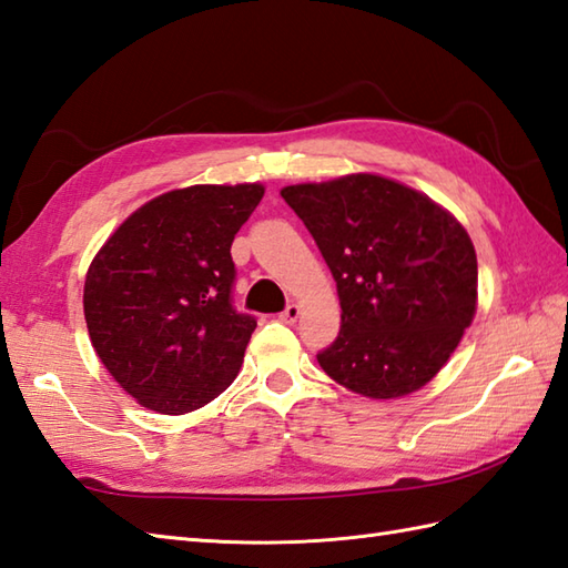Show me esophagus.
I'll use <instances>...</instances> for the list:
<instances>
[{"label": "esophagus", "instance_id": "34e87169", "mask_svg": "<svg viewBox=\"0 0 568 568\" xmlns=\"http://www.w3.org/2000/svg\"><path fill=\"white\" fill-rule=\"evenodd\" d=\"M298 316H301V308H298L296 304H288V306L280 313V321L286 323V325H294V323L298 321Z\"/></svg>", "mask_w": 568, "mask_h": 568}]
</instances>
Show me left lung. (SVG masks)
<instances>
[{
  "label": "left lung",
  "instance_id": "obj_1",
  "mask_svg": "<svg viewBox=\"0 0 568 568\" xmlns=\"http://www.w3.org/2000/svg\"><path fill=\"white\" fill-rule=\"evenodd\" d=\"M337 284L343 325L318 352L355 394L398 398L445 367L476 313L471 237L433 199L379 174L284 186Z\"/></svg>",
  "mask_w": 568,
  "mask_h": 568
}]
</instances>
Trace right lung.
<instances>
[{
  "instance_id": "1",
  "label": "right lung",
  "mask_w": 568,
  "mask_h": 568,
  "mask_svg": "<svg viewBox=\"0 0 568 568\" xmlns=\"http://www.w3.org/2000/svg\"><path fill=\"white\" fill-rule=\"evenodd\" d=\"M262 184H196L125 219L84 280V321L109 374L141 406L182 415L233 384L255 316L235 311V233Z\"/></svg>"
}]
</instances>
